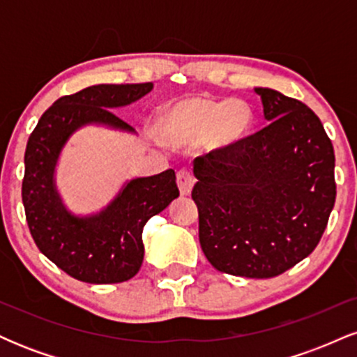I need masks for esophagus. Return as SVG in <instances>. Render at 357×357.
Returning <instances> with one entry per match:
<instances>
[{"label":"esophagus","mask_w":357,"mask_h":357,"mask_svg":"<svg viewBox=\"0 0 357 357\" xmlns=\"http://www.w3.org/2000/svg\"><path fill=\"white\" fill-rule=\"evenodd\" d=\"M178 188L181 196H190L192 190V176L188 171H179L178 173Z\"/></svg>","instance_id":"obj_1"}]
</instances>
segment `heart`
Here are the masks:
<instances>
[{
  "label": "heart",
  "mask_w": 357,
  "mask_h": 357,
  "mask_svg": "<svg viewBox=\"0 0 357 357\" xmlns=\"http://www.w3.org/2000/svg\"><path fill=\"white\" fill-rule=\"evenodd\" d=\"M252 124L253 112L245 102L188 96L162 109L158 134L162 142L173 147L198 144L210 136L216 149H228L247 136Z\"/></svg>",
  "instance_id": "b5f03b06"
}]
</instances>
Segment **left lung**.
<instances>
[{
    "instance_id": "obj_1",
    "label": "left lung",
    "mask_w": 357,
    "mask_h": 357,
    "mask_svg": "<svg viewBox=\"0 0 357 357\" xmlns=\"http://www.w3.org/2000/svg\"><path fill=\"white\" fill-rule=\"evenodd\" d=\"M268 126L195 159L199 243L216 270L270 278L314 252L335 202L334 147L319 117L273 89H253Z\"/></svg>"
}]
</instances>
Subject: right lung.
Wrapping results in <instances>:
<instances>
[{
  "label": "right lung",
  "mask_w": 357,
  "mask_h": 357,
  "mask_svg": "<svg viewBox=\"0 0 357 357\" xmlns=\"http://www.w3.org/2000/svg\"><path fill=\"white\" fill-rule=\"evenodd\" d=\"M154 87L99 84L60 97L40 117L24 151L22 198L36 247L56 267L87 284H119L132 278L144 260L142 228L179 196L173 169L126 179L99 211L68 210L56 186V167L70 137L84 127L134 134L112 110L127 107Z\"/></svg>",
  "instance_id": "right-lung-1"
}]
</instances>
